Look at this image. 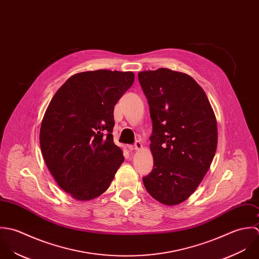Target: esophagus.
Segmentation results:
<instances>
[{
  "mask_svg": "<svg viewBox=\"0 0 259 259\" xmlns=\"http://www.w3.org/2000/svg\"><path fill=\"white\" fill-rule=\"evenodd\" d=\"M129 148H130V150H140V149L142 148V144L138 141V142H136L134 145L130 146Z\"/></svg>",
  "mask_w": 259,
  "mask_h": 259,
  "instance_id": "1",
  "label": "esophagus"
}]
</instances>
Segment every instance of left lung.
Returning <instances> with one entry per match:
<instances>
[{"label": "left lung", "mask_w": 259, "mask_h": 259, "mask_svg": "<svg viewBox=\"0 0 259 259\" xmlns=\"http://www.w3.org/2000/svg\"><path fill=\"white\" fill-rule=\"evenodd\" d=\"M138 78L153 124V169L143 183L157 201L177 205L196 190L215 155V114L204 90L187 74L159 68Z\"/></svg>", "instance_id": "obj_1"}]
</instances>
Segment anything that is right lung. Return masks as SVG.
Instances as JSON below:
<instances>
[{
    "mask_svg": "<svg viewBox=\"0 0 259 259\" xmlns=\"http://www.w3.org/2000/svg\"><path fill=\"white\" fill-rule=\"evenodd\" d=\"M132 72L77 73L56 92L42 120L40 146L58 185L79 201L108 189L124 161L114 144V106L132 86Z\"/></svg>",
    "mask_w": 259,
    "mask_h": 259,
    "instance_id": "obj_1",
    "label": "right lung"
}]
</instances>
